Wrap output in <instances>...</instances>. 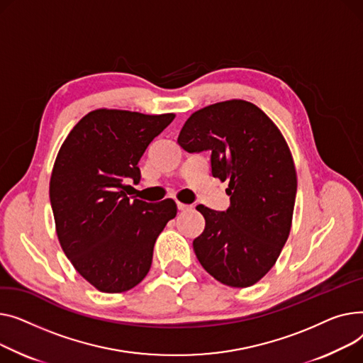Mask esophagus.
Instances as JSON below:
<instances>
[{
    "instance_id": "1",
    "label": "esophagus",
    "mask_w": 363,
    "mask_h": 363,
    "mask_svg": "<svg viewBox=\"0 0 363 363\" xmlns=\"http://www.w3.org/2000/svg\"><path fill=\"white\" fill-rule=\"evenodd\" d=\"M189 208H191L190 205H186V203H182V202H177V209L179 211H186V209H189Z\"/></svg>"
}]
</instances>
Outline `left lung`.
Returning a JSON list of instances; mask_svg holds the SVG:
<instances>
[{
    "label": "left lung",
    "instance_id": "1",
    "mask_svg": "<svg viewBox=\"0 0 363 363\" xmlns=\"http://www.w3.org/2000/svg\"><path fill=\"white\" fill-rule=\"evenodd\" d=\"M177 143L211 152L212 177L228 182L224 212L198 205L205 230L194 240L201 265L230 287H249L272 268L289 238L297 190L281 132L257 105L231 99L191 114Z\"/></svg>",
    "mask_w": 363,
    "mask_h": 363
}]
</instances>
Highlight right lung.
<instances>
[{"instance_id": "obj_1", "label": "right lung", "mask_w": 363, "mask_h": 363, "mask_svg": "<svg viewBox=\"0 0 363 363\" xmlns=\"http://www.w3.org/2000/svg\"><path fill=\"white\" fill-rule=\"evenodd\" d=\"M173 120L174 114L95 110L60 147L50 182L57 236L76 271L99 291L139 284L157 238L177 214L173 199L147 203L124 191V180L140 182L139 160Z\"/></svg>"}]
</instances>
